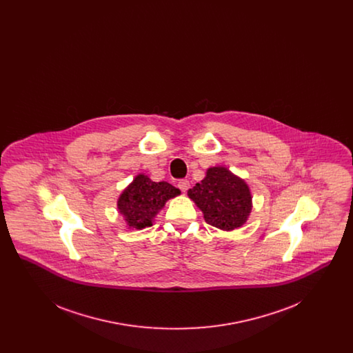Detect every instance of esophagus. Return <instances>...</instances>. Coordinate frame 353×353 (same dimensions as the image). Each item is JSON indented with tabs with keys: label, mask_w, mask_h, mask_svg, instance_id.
Listing matches in <instances>:
<instances>
[{
	"label": "esophagus",
	"mask_w": 353,
	"mask_h": 353,
	"mask_svg": "<svg viewBox=\"0 0 353 353\" xmlns=\"http://www.w3.org/2000/svg\"><path fill=\"white\" fill-rule=\"evenodd\" d=\"M177 186L180 188V190H183V192H186L188 189H189V181L186 180V179H183V180H180L179 183H177Z\"/></svg>",
	"instance_id": "esophagus-1"
}]
</instances>
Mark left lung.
<instances>
[{
    "label": "left lung",
    "instance_id": "8db88e82",
    "mask_svg": "<svg viewBox=\"0 0 353 353\" xmlns=\"http://www.w3.org/2000/svg\"><path fill=\"white\" fill-rule=\"evenodd\" d=\"M197 203L205 221L222 230L242 226L252 210V196L248 185L226 168L208 169L201 183L188 190Z\"/></svg>",
    "mask_w": 353,
    "mask_h": 353
}]
</instances>
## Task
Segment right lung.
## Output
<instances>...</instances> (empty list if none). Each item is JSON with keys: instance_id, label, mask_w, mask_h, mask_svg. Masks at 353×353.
Wrapping results in <instances>:
<instances>
[{"instance_id": "add662e5", "label": "right lung", "mask_w": 353, "mask_h": 353, "mask_svg": "<svg viewBox=\"0 0 353 353\" xmlns=\"http://www.w3.org/2000/svg\"><path fill=\"white\" fill-rule=\"evenodd\" d=\"M181 192L167 181L154 183L150 177L139 174L120 196L118 208L130 226L143 229L152 226V219L169 199Z\"/></svg>"}]
</instances>
